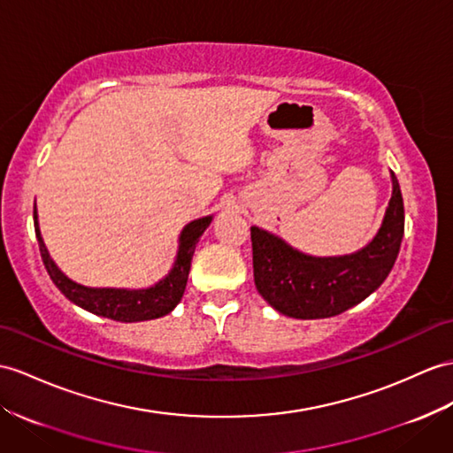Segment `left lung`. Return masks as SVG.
I'll return each instance as SVG.
<instances>
[{
	"mask_svg": "<svg viewBox=\"0 0 453 453\" xmlns=\"http://www.w3.org/2000/svg\"><path fill=\"white\" fill-rule=\"evenodd\" d=\"M394 192L379 234L367 248L344 257H311L284 240L251 226L253 279L274 310L296 319H325L363 302L388 277L403 238V197Z\"/></svg>",
	"mask_w": 453,
	"mask_h": 453,
	"instance_id": "8db88e82",
	"label": "left lung"
}]
</instances>
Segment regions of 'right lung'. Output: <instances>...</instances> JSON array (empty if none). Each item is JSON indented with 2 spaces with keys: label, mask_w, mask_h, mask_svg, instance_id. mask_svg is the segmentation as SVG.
I'll list each match as a JSON object with an SVG mask.
<instances>
[{
  "label": "right lung",
  "mask_w": 453,
  "mask_h": 453,
  "mask_svg": "<svg viewBox=\"0 0 453 453\" xmlns=\"http://www.w3.org/2000/svg\"><path fill=\"white\" fill-rule=\"evenodd\" d=\"M211 223V217H203L192 220V223L182 230L179 257H176L171 274L159 284L148 290H111V288H86V286L69 280L65 274L55 267L50 253L43 246V240L38 228L36 219V203H35V230L40 246V256L46 271L53 284L65 294V297L82 310L102 315L120 323H134L148 321V319H157L167 315L174 310V305L180 302L184 294L186 282H188V273L192 265V256L196 250V242L203 234V230Z\"/></svg>",
  "instance_id": "1"
}]
</instances>
